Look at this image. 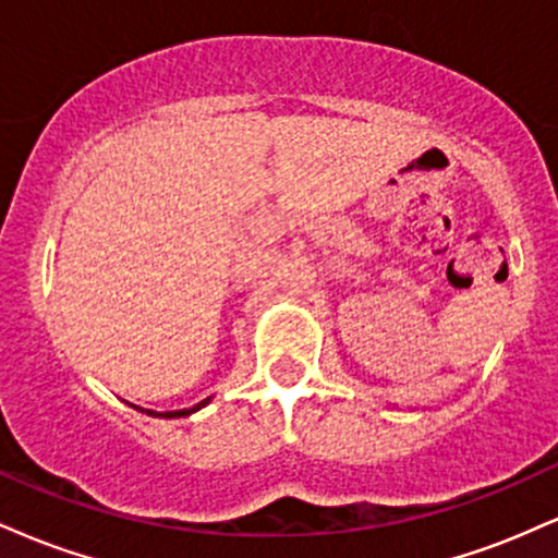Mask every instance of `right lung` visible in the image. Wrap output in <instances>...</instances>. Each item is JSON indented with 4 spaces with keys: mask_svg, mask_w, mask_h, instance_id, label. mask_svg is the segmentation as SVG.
Masks as SVG:
<instances>
[{
    "mask_svg": "<svg viewBox=\"0 0 558 558\" xmlns=\"http://www.w3.org/2000/svg\"><path fill=\"white\" fill-rule=\"evenodd\" d=\"M207 401L209 399H204L202 403H196L194 409H181V412H165V414H159V417H185V414H191V412H196V409H202ZM146 414H151V412H146Z\"/></svg>",
    "mask_w": 558,
    "mask_h": 558,
    "instance_id": "obj_1",
    "label": "right lung"
}]
</instances>
